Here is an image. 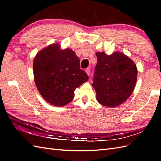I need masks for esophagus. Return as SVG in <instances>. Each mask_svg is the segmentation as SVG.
Instances as JSON below:
<instances>
[{
    "label": "esophagus",
    "instance_id": "obj_1",
    "mask_svg": "<svg viewBox=\"0 0 161 161\" xmlns=\"http://www.w3.org/2000/svg\"><path fill=\"white\" fill-rule=\"evenodd\" d=\"M85 72L87 75H88V76L90 75V73H91V70H90V69L89 68H87V69L85 70Z\"/></svg>",
    "mask_w": 161,
    "mask_h": 161
}]
</instances>
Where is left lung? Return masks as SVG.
Segmentation results:
<instances>
[{"mask_svg":"<svg viewBox=\"0 0 161 161\" xmlns=\"http://www.w3.org/2000/svg\"><path fill=\"white\" fill-rule=\"evenodd\" d=\"M92 86L97 100L103 106L114 108L127 100L132 93L137 80V68L123 53L115 52L107 55L97 52Z\"/></svg>","mask_w":161,"mask_h":161,"instance_id":"left-lung-1","label":"left lung"}]
</instances>
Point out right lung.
<instances>
[{"label":"right lung","instance_id":"1","mask_svg":"<svg viewBox=\"0 0 161 161\" xmlns=\"http://www.w3.org/2000/svg\"><path fill=\"white\" fill-rule=\"evenodd\" d=\"M34 80L40 95L48 103L64 106L73 99L75 90L89 76L80 69L74 51L61 50L53 43L39 52L33 60Z\"/></svg>","mask_w":161,"mask_h":161}]
</instances>
